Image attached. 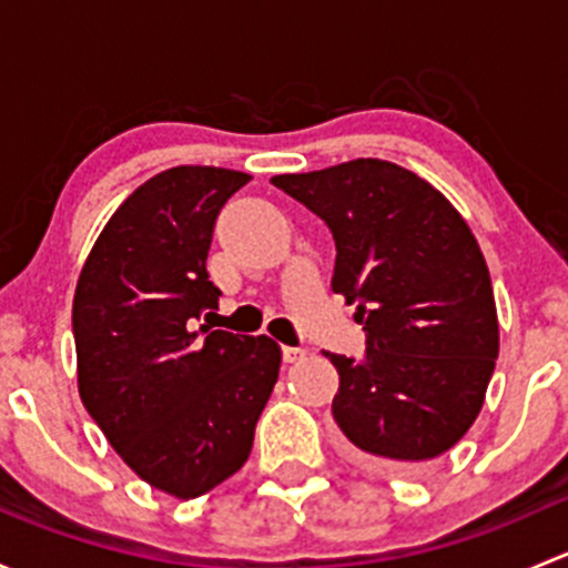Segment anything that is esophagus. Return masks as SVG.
<instances>
[{"label": "esophagus", "mask_w": 568, "mask_h": 568, "mask_svg": "<svg viewBox=\"0 0 568 568\" xmlns=\"http://www.w3.org/2000/svg\"><path fill=\"white\" fill-rule=\"evenodd\" d=\"M305 348H296V346H283V359L285 363H300V359H305Z\"/></svg>", "instance_id": "1"}]
</instances>
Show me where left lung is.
<instances>
[{
  "label": "left lung",
  "mask_w": 568,
  "mask_h": 568,
  "mask_svg": "<svg viewBox=\"0 0 568 568\" xmlns=\"http://www.w3.org/2000/svg\"><path fill=\"white\" fill-rule=\"evenodd\" d=\"M272 183L329 225L332 291L357 305L368 346L329 354L332 417L371 469L420 473L469 432L500 352L484 252L459 211L412 170L354 159Z\"/></svg>",
  "instance_id": "8db88e82"
}]
</instances>
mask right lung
Listing matches in <instances>:
<instances>
[{"label": "right lung", "instance_id": "1", "mask_svg": "<svg viewBox=\"0 0 568 568\" xmlns=\"http://www.w3.org/2000/svg\"><path fill=\"white\" fill-rule=\"evenodd\" d=\"M252 175L170 168L95 239L73 294L79 398L153 489L192 500L250 459L283 352L266 335L194 329L222 291L205 257L222 205Z\"/></svg>", "mask_w": 568, "mask_h": 568}]
</instances>
